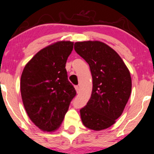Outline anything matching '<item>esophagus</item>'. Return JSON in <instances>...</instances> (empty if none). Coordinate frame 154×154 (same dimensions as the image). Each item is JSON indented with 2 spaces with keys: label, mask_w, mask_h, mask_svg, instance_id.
<instances>
[{
  "label": "esophagus",
  "mask_w": 154,
  "mask_h": 154,
  "mask_svg": "<svg viewBox=\"0 0 154 154\" xmlns=\"http://www.w3.org/2000/svg\"><path fill=\"white\" fill-rule=\"evenodd\" d=\"M75 90H76L77 93H79V86H75Z\"/></svg>",
  "instance_id": "obj_1"
}]
</instances>
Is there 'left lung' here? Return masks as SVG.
Masks as SVG:
<instances>
[{
  "instance_id": "8db88e82",
  "label": "left lung",
  "mask_w": 154,
  "mask_h": 154,
  "mask_svg": "<svg viewBox=\"0 0 154 154\" xmlns=\"http://www.w3.org/2000/svg\"><path fill=\"white\" fill-rule=\"evenodd\" d=\"M74 49L88 63L92 76L91 97L80 109L82 123L90 129H106L122 115L129 99V70L116 51L103 42H78Z\"/></svg>"
}]
</instances>
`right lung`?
I'll use <instances>...</instances> for the list:
<instances>
[{
    "label": "right lung",
    "instance_id": "1",
    "mask_svg": "<svg viewBox=\"0 0 154 154\" xmlns=\"http://www.w3.org/2000/svg\"><path fill=\"white\" fill-rule=\"evenodd\" d=\"M73 42L62 41L39 51L28 62L20 79L23 105L38 128L53 131L59 127L76 91L68 81L65 64Z\"/></svg>",
    "mask_w": 154,
    "mask_h": 154
}]
</instances>
